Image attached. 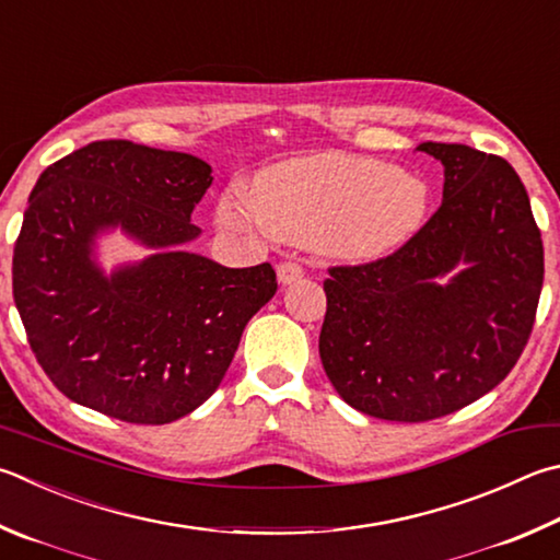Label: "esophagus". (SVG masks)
Returning a JSON list of instances; mask_svg holds the SVG:
<instances>
[{"instance_id": "obj_1", "label": "esophagus", "mask_w": 560, "mask_h": 560, "mask_svg": "<svg viewBox=\"0 0 560 560\" xmlns=\"http://www.w3.org/2000/svg\"><path fill=\"white\" fill-rule=\"evenodd\" d=\"M277 277H279L283 287H287V283H293V281L303 277V267L296 261H281L279 269H277Z\"/></svg>"}]
</instances>
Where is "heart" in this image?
Wrapping results in <instances>:
<instances>
[{
    "label": "heart",
    "mask_w": 560,
    "mask_h": 560,
    "mask_svg": "<svg viewBox=\"0 0 560 560\" xmlns=\"http://www.w3.org/2000/svg\"><path fill=\"white\" fill-rule=\"evenodd\" d=\"M429 190L382 161L340 151L281 161L261 171L254 196L230 188L218 206L220 225L247 237L279 235L370 261L406 245L423 225Z\"/></svg>",
    "instance_id": "heart-1"
}]
</instances>
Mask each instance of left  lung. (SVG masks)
Listing matches in <instances>:
<instances>
[{"label": "left lung", "mask_w": 560, "mask_h": 560, "mask_svg": "<svg viewBox=\"0 0 560 560\" xmlns=\"http://www.w3.org/2000/svg\"><path fill=\"white\" fill-rule=\"evenodd\" d=\"M419 151L443 164L441 208L389 257L328 269L318 340L352 409L404 423L492 392L526 348L544 287L541 232L516 171L465 144Z\"/></svg>", "instance_id": "8db88e82"}]
</instances>
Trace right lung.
<instances>
[{
	"mask_svg": "<svg viewBox=\"0 0 560 560\" xmlns=\"http://www.w3.org/2000/svg\"><path fill=\"white\" fill-rule=\"evenodd\" d=\"M206 161L127 139L50 164L28 196L12 259L26 338L70 401L161 425L218 389L242 330L277 293L271 264L228 269L183 245L212 183ZM121 226L160 252L105 278L97 231Z\"/></svg>",
	"mask_w": 560,
	"mask_h": 560,
	"instance_id": "1",
	"label": "right lung"
}]
</instances>
